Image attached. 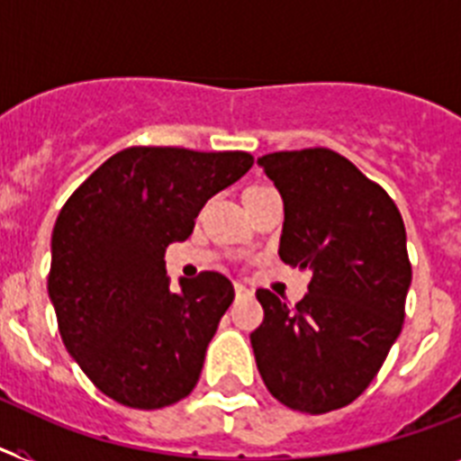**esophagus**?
Segmentation results:
<instances>
[{
    "instance_id": "1",
    "label": "esophagus",
    "mask_w": 461,
    "mask_h": 461,
    "mask_svg": "<svg viewBox=\"0 0 461 461\" xmlns=\"http://www.w3.org/2000/svg\"><path fill=\"white\" fill-rule=\"evenodd\" d=\"M234 293H237V297H250V295H253V290L246 288L243 284H234Z\"/></svg>"
}]
</instances>
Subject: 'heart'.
I'll return each instance as SVG.
<instances>
[{"label":"heart","instance_id":"heart-1","mask_svg":"<svg viewBox=\"0 0 461 461\" xmlns=\"http://www.w3.org/2000/svg\"><path fill=\"white\" fill-rule=\"evenodd\" d=\"M249 189H258V187H249Z\"/></svg>","mask_w":461,"mask_h":461}]
</instances>
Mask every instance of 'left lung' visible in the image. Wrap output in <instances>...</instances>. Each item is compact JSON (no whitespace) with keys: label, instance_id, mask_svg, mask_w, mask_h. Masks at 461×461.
<instances>
[{"label":"left lung","instance_id":"obj_1","mask_svg":"<svg viewBox=\"0 0 461 461\" xmlns=\"http://www.w3.org/2000/svg\"><path fill=\"white\" fill-rule=\"evenodd\" d=\"M284 199L278 255L312 274L290 307L272 290L250 332L255 363L276 401L321 415L344 408L380 373L405 319L412 267L403 218L384 189L328 147L258 158Z\"/></svg>","mask_w":461,"mask_h":461}]
</instances>
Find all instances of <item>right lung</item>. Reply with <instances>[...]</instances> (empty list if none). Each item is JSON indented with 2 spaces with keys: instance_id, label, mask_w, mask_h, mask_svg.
Wrapping results in <instances>:
<instances>
[{
  "instance_id": "right-lung-1",
  "label": "right lung",
  "mask_w": 461,
  "mask_h": 461,
  "mask_svg": "<svg viewBox=\"0 0 461 461\" xmlns=\"http://www.w3.org/2000/svg\"><path fill=\"white\" fill-rule=\"evenodd\" d=\"M250 166L249 152L126 147L60 208L49 272L58 330L88 380L117 403L166 408L199 382L234 285L201 272L171 290L164 253Z\"/></svg>"
}]
</instances>
